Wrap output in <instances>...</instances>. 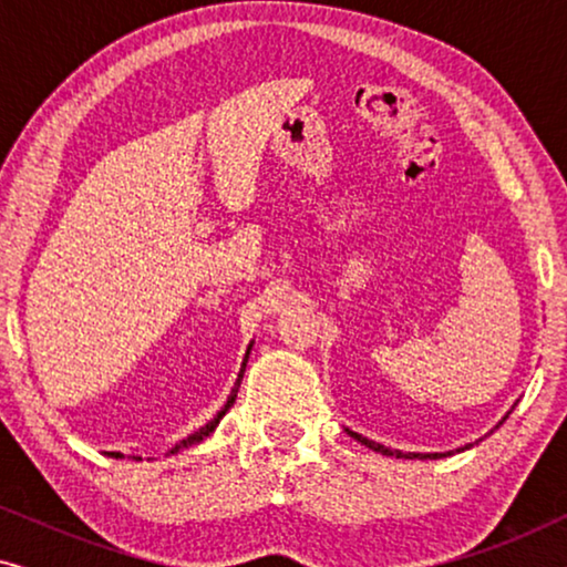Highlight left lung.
Masks as SVG:
<instances>
[{
    "label": "left lung",
    "instance_id": "left-lung-1",
    "mask_svg": "<svg viewBox=\"0 0 567 567\" xmlns=\"http://www.w3.org/2000/svg\"><path fill=\"white\" fill-rule=\"evenodd\" d=\"M508 417V415H506ZM506 417H503V421H506ZM501 421V423H503ZM498 423V425H501ZM498 425H495V429H498ZM348 431V429H346ZM348 436H353L355 441H361L363 446H369L371 452H379V454H384V456H398V460H402V456H405V460H441V456H452V452H444V454H417V452H400V449H390V446H382V444H377V441H371V439H367V436H361V433H355V431H348ZM472 444H467L464 449H470ZM464 449H456V452H464Z\"/></svg>",
    "mask_w": 567,
    "mask_h": 567
}]
</instances>
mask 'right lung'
<instances>
[{
    "mask_svg": "<svg viewBox=\"0 0 567 567\" xmlns=\"http://www.w3.org/2000/svg\"><path fill=\"white\" fill-rule=\"evenodd\" d=\"M250 348H252V343L247 346V353H245V359H243V369H239V374H237V382H235V386H231V392H229V398H227V402H224V408L219 410V413H216L212 421H208L204 429H198L196 433H190L188 439H183L181 444H175L173 449H169V454H177L181 452V449H188V446H193V444H200V441H204L206 436H212L214 433V429L216 425H219V421L224 415H227V410L235 405V398H237V390H239V382H243V374H245V367H247V359H250ZM107 456H113V460H123V454L121 452H107ZM136 460H142V456H136Z\"/></svg>",
    "mask_w": 567,
    "mask_h": 567,
    "instance_id": "right-lung-1",
    "label": "right lung"
}]
</instances>
